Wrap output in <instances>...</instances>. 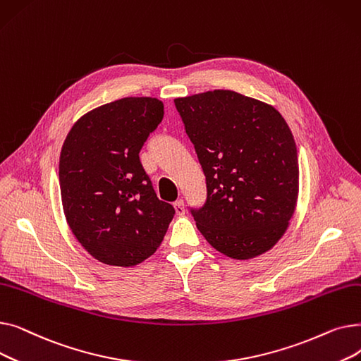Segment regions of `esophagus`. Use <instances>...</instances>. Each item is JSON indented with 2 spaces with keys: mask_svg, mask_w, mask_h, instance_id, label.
<instances>
[{
  "mask_svg": "<svg viewBox=\"0 0 361 361\" xmlns=\"http://www.w3.org/2000/svg\"><path fill=\"white\" fill-rule=\"evenodd\" d=\"M174 209H176L177 215H184L185 214V207H184V200L183 199H180L174 203Z\"/></svg>",
  "mask_w": 361,
  "mask_h": 361,
  "instance_id": "1",
  "label": "esophagus"
}]
</instances>
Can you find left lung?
<instances>
[{"label": "left lung", "instance_id": "left-lung-1", "mask_svg": "<svg viewBox=\"0 0 361 361\" xmlns=\"http://www.w3.org/2000/svg\"><path fill=\"white\" fill-rule=\"evenodd\" d=\"M206 177L197 230L225 256L247 260L287 231L298 197L293 133L269 104L234 90L174 99Z\"/></svg>", "mask_w": 361, "mask_h": 361}]
</instances>
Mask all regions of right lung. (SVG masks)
I'll use <instances>...</instances> for the list:
<instances>
[{
    "instance_id": "1",
    "label": "right lung",
    "mask_w": 361,
    "mask_h": 361,
    "mask_svg": "<svg viewBox=\"0 0 361 361\" xmlns=\"http://www.w3.org/2000/svg\"><path fill=\"white\" fill-rule=\"evenodd\" d=\"M164 118L157 98L101 105L74 123L60 155V190L71 233L111 267H136L161 245L174 207L158 199L139 152Z\"/></svg>"
}]
</instances>
